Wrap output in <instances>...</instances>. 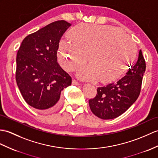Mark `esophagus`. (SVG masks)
<instances>
[{
  "instance_id": "obj_1",
  "label": "esophagus",
  "mask_w": 158,
  "mask_h": 158,
  "mask_svg": "<svg viewBox=\"0 0 158 158\" xmlns=\"http://www.w3.org/2000/svg\"><path fill=\"white\" fill-rule=\"evenodd\" d=\"M72 84H73V85H80V83L78 81H77L75 80V79H73L72 81Z\"/></svg>"
}]
</instances>
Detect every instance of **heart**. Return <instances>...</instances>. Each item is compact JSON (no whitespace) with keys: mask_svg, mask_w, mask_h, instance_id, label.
<instances>
[{"mask_svg":"<svg viewBox=\"0 0 158 158\" xmlns=\"http://www.w3.org/2000/svg\"><path fill=\"white\" fill-rule=\"evenodd\" d=\"M71 40L60 42L58 60L67 71H73L87 62L78 73L81 79L111 81L122 75L135 57L136 45L118 28L81 23L69 33Z\"/></svg>","mask_w":158,"mask_h":158,"instance_id":"1","label":"heart"}]
</instances>
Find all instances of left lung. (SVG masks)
Masks as SVG:
<instances>
[{"label": "left lung", "instance_id": "obj_1", "mask_svg": "<svg viewBox=\"0 0 158 158\" xmlns=\"http://www.w3.org/2000/svg\"><path fill=\"white\" fill-rule=\"evenodd\" d=\"M145 61L139 50L137 62L117 81L97 89V95L90 99L91 112L98 118L108 120L120 116L137 100L140 94Z\"/></svg>", "mask_w": 158, "mask_h": 158}]
</instances>
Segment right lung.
<instances>
[{"instance_id": "1", "label": "right lung", "mask_w": 158, "mask_h": 158, "mask_svg": "<svg viewBox=\"0 0 158 158\" xmlns=\"http://www.w3.org/2000/svg\"><path fill=\"white\" fill-rule=\"evenodd\" d=\"M71 25L64 20L51 23L25 37L17 52V86L25 101L39 111L56 110L61 91L71 85V77L57 62L58 44Z\"/></svg>"}]
</instances>
